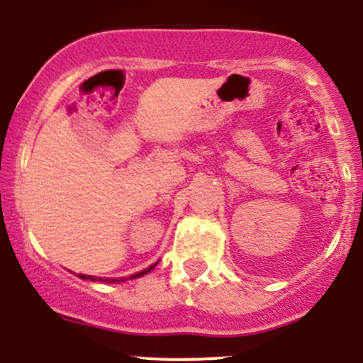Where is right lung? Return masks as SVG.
Segmentation results:
<instances>
[{
	"label": "right lung",
	"instance_id": "1",
	"mask_svg": "<svg viewBox=\"0 0 363 363\" xmlns=\"http://www.w3.org/2000/svg\"><path fill=\"white\" fill-rule=\"evenodd\" d=\"M155 267H156V263H155V265H151V267H149V269L142 270V272H137V274H133V276H131V279H135V277H140V276H144V274L151 272V270L155 269ZM79 277H80V279H91V281H96V277H94V276H84V274H79ZM98 281H104V283H116L117 279H108V277H104V279H98ZM121 281H124V279H121Z\"/></svg>",
	"mask_w": 363,
	"mask_h": 363
}]
</instances>
